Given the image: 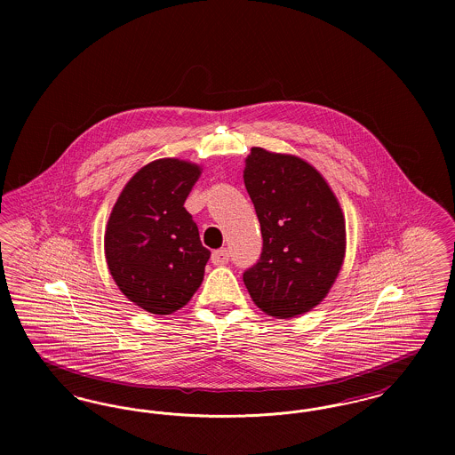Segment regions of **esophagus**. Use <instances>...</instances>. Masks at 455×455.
Wrapping results in <instances>:
<instances>
[{"label": "esophagus", "mask_w": 455, "mask_h": 455, "mask_svg": "<svg viewBox=\"0 0 455 455\" xmlns=\"http://www.w3.org/2000/svg\"><path fill=\"white\" fill-rule=\"evenodd\" d=\"M212 262H213V264H217V266H223V264H227V262H228V251H227V249H218V251H213V254H212Z\"/></svg>", "instance_id": "34e87169"}]
</instances>
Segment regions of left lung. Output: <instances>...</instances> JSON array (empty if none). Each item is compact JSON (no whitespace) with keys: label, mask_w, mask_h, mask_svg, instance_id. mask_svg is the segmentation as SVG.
Segmentation results:
<instances>
[{"label":"left lung","mask_w":455,"mask_h":455,"mask_svg":"<svg viewBox=\"0 0 455 455\" xmlns=\"http://www.w3.org/2000/svg\"><path fill=\"white\" fill-rule=\"evenodd\" d=\"M262 254L243 273L252 302L290 319L324 300L347 256V221L324 175L297 155L251 148L243 167Z\"/></svg>","instance_id":"obj_1"}]
</instances>
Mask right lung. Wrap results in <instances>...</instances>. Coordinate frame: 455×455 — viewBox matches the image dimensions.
<instances>
[{"mask_svg":"<svg viewBox=\"0 0 455 455\" xmlns=\"http://www.w3.org/2000/svg\"><path fill=\"white\" fill-rule=\"evenodd\" d=\"M201 172L189 160H153L126 182L108 215L110 276L130 302L155 315L184 307L204 278L210 251L184 208Z\"/></svg>","mask_w":455,"mask_h":455,"instance_id":"right-lung-1","label":"right lung"}]
</instances>
